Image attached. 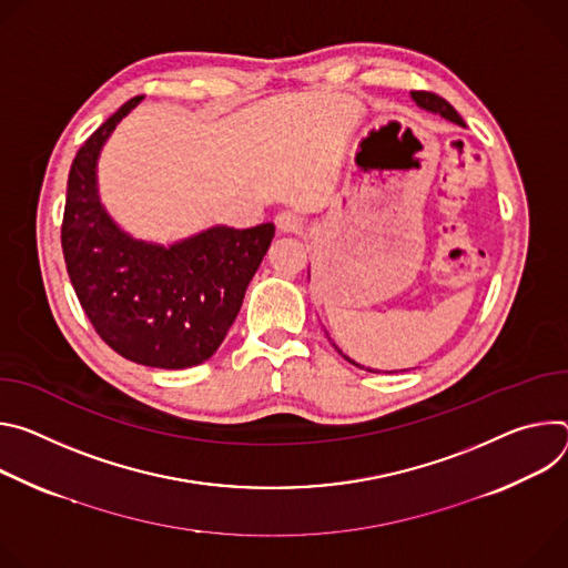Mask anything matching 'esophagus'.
<instances>
[{
    "label": "esophagus",
    "mask_w": 568,
    "mask_h": 568,
    "mask_svg": "<svg viewBox=\"0 0 568 568\" xmlns=\"http://www.w3.org/2000/svg\"><path fill=\"white\" fill-rule=\"evenodd\" d=\"M275 225H277V230H280L282 234H288V232H300V230L304 227V221H302L295 212L284 210V212H280V214L275 216Z\"/></svg>",
    "instance_id": "1"
}]
</instances>
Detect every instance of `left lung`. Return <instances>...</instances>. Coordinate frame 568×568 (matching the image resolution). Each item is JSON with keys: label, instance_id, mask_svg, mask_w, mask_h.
Wrapping results in <instances>:
<instances>
[{"label": "left lung", "instance_id": "8db88e82", "mask_svg": "<svg viewBox=\"0 0 568 568\" xmlns=\"http://www.w3.org/2000/svg\"><path fill=\"white\" fill-rule=\"evenodd\" d=\"M413 94V99H415V103L419 105V108H426V110H430V112H437V114H443L445 119H449V121H454V123H458V125H465V121H463V116L454 110V105L449 103V101H445L443 97H437V94H433V92H426V90H413L410 92ZM341 352V349H338ZM343 354V352H341ZM347 358V356H345ZM349 363H354L352 358H347ZM356 367H361L358 363H354Z\"/></svg>", "mask_w": 568, "mask_h": 568}]
</instances>
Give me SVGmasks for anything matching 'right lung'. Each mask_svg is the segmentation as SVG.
<instances>
[{
	"label": "right lung",
	"mask_w": 568,
	"mask_h": 568,
	"mask_svg": "<svg viewBox=\"0 0 568 568\" xmlns=\"http://www.w3.org/2000/svg\"><path fill=\"white\" fill-rule=\"evenodd\" d=\"M140 101H125L79 149L60 243L77 297L105 345L149 367L182 369L223 343L275 225L210 227L171 247L123 234L99 201L97 158Z\"/></svg>",
	"instance_id": "obj_1"
}]
</instances>
